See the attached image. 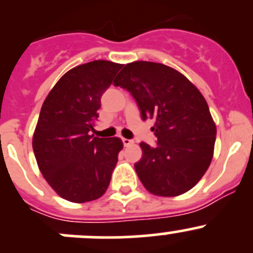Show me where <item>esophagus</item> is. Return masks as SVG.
Here are the masks:
<instances>
[{"instance_id": "34e87169", "label": "esophagus", "mask_w": 253, "mask_h": 253, "mask_svg": "<svg viewBox=\"0 0 253 253\" xmlns=\"http://www.w3.org/2000/svg\"><path fill=\"white\" fill-rule=\"evenodd\" d=\"M122 143H124L125 147H128V145L133 144V141H131V139H127V138H122Z\"/></svg>"}]
</instances>
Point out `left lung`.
I'll return each mask as SVG.
<instances>
[{
	"label": "left lung",
	"mask_w": 253,
	"mask_h": 253,
	"mask_svg": "<svg viewBox=\"0 0 253 253\" xmlns=\"http://www.w3.org/2000/svg\"><path fill=\"white\" fill-rule=\"evenodd\" d=\"M114 84L132 94L143 120H154L157 147L142 142L134 164L143 186L162 197L195 187L211 165L216 136L201 91L178 71L148 61L127 63Z\"/></svg>",
	"instance_id": "1"
}]
</instances>
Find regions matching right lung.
<instances>
[{
  "label": "right lung",
  "mask_w": 253,
  "mask_h": 253,
  "mask_svg": "<svg viewBox=\"0 0 253 253\" xmlns=\"http://www.w3.org/2000/svg\"><path fill=\"white\" fill-rule=\"evenodd\" d=\"M122 65L98 60L66 72L50 90L33 136L38 167L60 197L98 200L108 190L124 143L94 131L100 99Z\"/></svg>",
  "instance_id": "1"
}]
</instances>
